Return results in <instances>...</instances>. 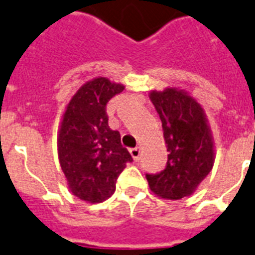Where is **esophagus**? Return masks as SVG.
Returning <instances> with one entry per match:
<instances>
[{"instance_id":"34e87169","label":"esophagus","mask_w":255,"mask_h":255,"mask_svg":"<svg viewBox=\"0 0 255 255\" xmlns=\"http://www.w3.org/2000/svg\"><path fill=\"white\" fill-rule=\"evenodd\" d=\"M130 154H131V156H133V159L135 160V162H138V160L140 159V150H139V147L131 148V150H130Z\"/></svg>"}]
</instances>
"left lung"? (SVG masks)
<instances>
[{"instance_id": "1", "label": "left lung", "mask_w": 255, "mask_h": 255, "mask_svg": "<svg viewBox=\"0 0 255 255\" xmlns=\"http://www.w3.org/2000/svg\"><path fill=\"white\" fill-rule=\"evenodd\" d=\"M150 100L162 121L168 155L166 168L146 179L155 195L179 200L189 196L213 167L211 130L200 104L183 91H152Z\"/></svg>"}]
</instances>
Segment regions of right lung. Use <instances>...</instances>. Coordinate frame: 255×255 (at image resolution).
<instances>
[{"mask_svg": "<svg viewBox=\"0 0 255 255\" xmlns=\"http://www.w3.org/2000/svg\"><path fill=\"white\" fill-rule=\"evenodd\" d=\"M124 85L105 77L85 83L63 116L59 130V162L71 192L88 203H101L115 193L126 163L133 162L121 135L108 125L107 104Z\"/></svg>", "mask_w": 255, "mask_h": 255, "instance_id": "1", "label": "right lung"}]
</instances>
